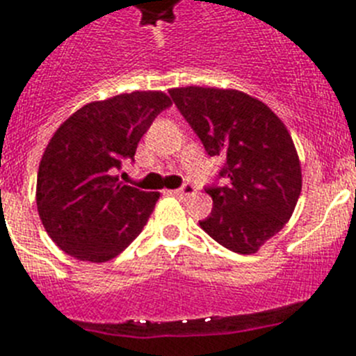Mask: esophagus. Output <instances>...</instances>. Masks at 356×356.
<instances>
[{"instance_id": "1", "label": "esophagus", "mask_w": 356, "mask_h": 356, "mask_svg": "<svg viewBox=\"0 0 356 356\" xmlns=\"http://www.w3.org/2000/svg\"><path fill=\"white\" fill-rule=\"evenodd\" d=\"M194 193H196V187H194L193 184H184L180 188H175V191H171V194H175V196H178V197L193 196Z\"/></svg>"}]
</instances>
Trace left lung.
<instances>
[{
    "instance_id": "left-lung-1",
    "label": "left lung",
    "mask_w": 356,
    "mask_h": 356,
    "mask_svg": "<svg viewBox=\"0 0 356 356\" xmlns=\"http://www.w3.org/2000/svg\"><path fill=\"white\" fill-rule=\"evenodd\" d=\"M172 102L210 156H225L219 178L207 185L213 201L200 221L226 250L257 253L291 219L301 194V165L287 128L262 102L238 90L171 89Z\"/></svg>"
}]
</instances>
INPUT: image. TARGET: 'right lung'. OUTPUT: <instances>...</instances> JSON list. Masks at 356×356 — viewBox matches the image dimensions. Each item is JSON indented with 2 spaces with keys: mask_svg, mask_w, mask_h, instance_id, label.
Instances as JSON below:
<instances>
[{
  "mask_svg": "<svg viewBox=\"0 0 356 356\" xmlns=\"http://www.w3.org/2000/svg\"><path fill=\"white\" fill-rule=\"evenodd\" d=\"M169 106L156 90L119 94L81 106L55 131L37 172V210L62 251L106 262L143 232L160 194L122 185L118 172Z\"/></svg>",
  "mask_w": 356,
  "mask_h": 356,
  "instance_id": "add662e5",
  "label": "right lung"
}]
</instances>
